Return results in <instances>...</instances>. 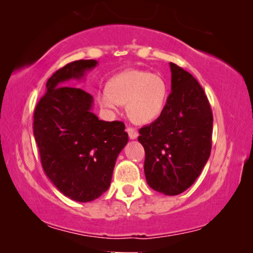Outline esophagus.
Returning a JSON list of instances; mask_svg holds the SVG:
<instances>
[{"label": "esophagus", "instance_id": "34e87169", "mask_svg": "<svg viewBox=\"0 0 253 253\" xmlns=\"http://www.w3.org/2000/svg\"><path fill=\"white\" fill-rule=\"evenodd\" d=\"M126 131H127V133H129L130 139H136V138L138 137V134H139V133H138L136 127H132V126L126 127Z\"/></svg>", "mask_w": 253, "mask_h": 253}]
</instances>
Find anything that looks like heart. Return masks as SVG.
Wrapping results in <instances>:
<instances>
[{"label":"heart","instance_id":"1","mask_svg":"<svg viewBox=\"0 0 253 253\" xmlns=\"http://www.w3.org/2000/svg\"><path fill=\"white\" fill-rule=\"evenodd\" d=\"M167 98V85L158 75L130 70L116 76L109 89L98 93L102 108L114 112L119 103L126 105L127 115L134 123H150L160 115Z\"/></svg>","mask_w":253,"mask_h":253}]
</instances>
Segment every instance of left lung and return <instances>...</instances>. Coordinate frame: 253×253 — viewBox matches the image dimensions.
<instances>
[{"label":"left lung","instance_id":"left-lung-1","mask_svg":"<svg viewBox=\"0 0 253 253\" xmlns=\"http://www.w3.org/2000/svg\"><path fill=\"white\" fill-rule=\"evenodd\" d=\"M171 92L154 122L139 130L147 184L176 196L190 188L212 148L213 114L209 99L191 74L170 62Z\"/></svg>","mask_w":253,"mask_h":253}]
</instances>
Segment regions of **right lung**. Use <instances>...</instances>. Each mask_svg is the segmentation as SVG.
Listing matches in <instances>:
<instances>
[{
	"mask_svg": "<svg viewBox=\"0 0 253 253\" xmlns=\"http://www.w3.org/2000/svg\"><path fill=\"white\" fill-rule=\"evenodd\" d=\"M98 64L79 60L64 65L46 84L34 109L33 133L48 178L72 200L92 202L108 190L127 133L120 121L105 122L91 112L93 96L67 85Z\"/></svg>",
	"mask_w": 253,
	"mask_h": 253,
	"instance_id": "obj_1",
	"label": "right lung"
}]
</instances>
